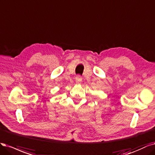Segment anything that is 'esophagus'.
Segmentation results:
<instances>
[{
    "label": "esophagus",
    "instance_id": "esophagus-1",
    "mask_svg": "<svg viewBox=\"0 0 155 155\" xmlns=\"http://www.w3.org/2000/svg\"><path fill=\"white\" fill-rule=\"evenodd\" d=\"M75 81H76V84H80L82 82V78L80 75H77L75 78Z\"/></svg>",
    "mask_w": 155,
    "mask_h": 155
}]
</instances>
